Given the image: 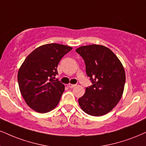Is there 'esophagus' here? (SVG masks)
Masks as SVG:
<instances>
[{
  "mask_svg": "<svg viewBox=\"0 0 146 146\" xmlns=\"http://www.w3.org/2000/svg\"><path fill=\"white\" fill-rule=\"evenodd\" d=\"M68 87H70V88H71V89H72V88H74L75 87V86H76V84H68Z\"/></svg>",
  "mask_w": 146,
  "mask_h": 146,
  "instance_id": "obj_1",
  "label": "esophagus"
}]
</instances>
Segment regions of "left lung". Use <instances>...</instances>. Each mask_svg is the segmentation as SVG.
Segmentation results:
<instances>
[{
    "mask_svg": "<svg viewBox=\"0 0 146 146\" xmlns=\"http://www.w3.org/2000/svg\"><path fill=\"white\" fill-rule=\"evenodd\" d=\"M76 51L83 58L93 83L78 99L80 107L91 116L108 114L123 96L126 79L123 64L110 48L100 44L82 46Z\"/></svg>",
    "mask_w": 146,
    "mask_h": 146,
    "instance_id": "left-lung-1",
    "label": "left lung"
}]
</instances>
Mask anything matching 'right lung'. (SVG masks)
<instances>
[{
	"label": "right lung",
	"mask_w": 146,
	"mask_h": 146,
	"mask_svg": "<svg viewBox=\"0 0 146 146\" xmlns=\"http://www.w3.org/2000/svg\"><path fill=\"white\" fill-rule=\"evenodd\" d=\"M71 46L51 43L40 46L27 56L19 68L18 84L30 108L39 113L51 111L58 105L65 86L54 80L61 59Z\"/></svg>",
	"instance_id": "right-lung-1"
}]
</instances>
